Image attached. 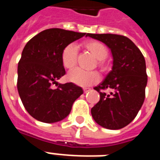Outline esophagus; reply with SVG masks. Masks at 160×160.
I'll use <instances>...</instances> for the list:
<instances>
[{
  "label": "esophagus",
  "instance_id": "esophagus-1",
  "mask_svg": "<svg viewBox=\"0 0 160 160\" xmlns=\"http://www.w3.org/2000/svg\"><path fill=\"white\" fill-rule=\"evenodd\" d=\"M83 90H84V92L85 93H87L88 91H90V88H84V89H83Z\"/></svg>",
  "mask_w": 160,
  "mask_h": 160
}]
</instances>
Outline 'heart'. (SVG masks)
<instances>
[{"label":"heart","instance_id":"obj_1","mask_svg":"<svg viewBox=\"0 0 160 160\" xmlns=\"http://www.w3.org/2000/svg\"><path fill=\"white\" fill-rule=\"evenodd\" d=\"M83 46L96 59V65L104 71L107 69L105 58L108 55V49L103 43L97 41H88L83 43ZM77 49L73 44H70L63 49L61 53V62L66 69H73L76 65ZM70 82L80 86H89L99 80V75L95 71H85L80 69L71 70L67 75Z\"/></svg>","mask_w":160,"mask_h":160}]
</instances>
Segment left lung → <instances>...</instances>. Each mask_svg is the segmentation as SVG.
<instances>
[{
  "label": "left lung",
  "mask_w": 160,
  "mask_h": 160,
  "mask_svg": "<svg viewBox=\"0 0 160 160\" xmlns=\"http://www.w3.org/2000/svg\"><path fill=\"white\" fill-rule=\"evenodd\" d=\"M86 36L105 43L113 56L112 70L94 88L100 99L91 109L93 119L106 129H122L136 117L144 101L148 76L144 55L126 36L90 33ZM106 89L111 92L106 93Z\"/></svg>",
  "instance_id": "8db88e82"
}]
</instances>
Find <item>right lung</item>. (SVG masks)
<instances>
[{"label":"right lung","mask_w":160,"mask_h":160,"mask_svg":"<svg viewBox=\"0 0 160 160\" xmlns=\"http://www.w3.org/2000/svg\"><path fill=\"white\" fill-rule=\"evenodd\" d=\"M85 34L47 29L31 38L24 47L18 63L17 90L25 109L39 121L62 120L83 94L80 86L71 82L60 84L57 80L65 74L61 62L63 49ZM54 83L58 86L55 89L52 88Z\"/></svg>","instance_id":"obj_1"}]
</instances>
